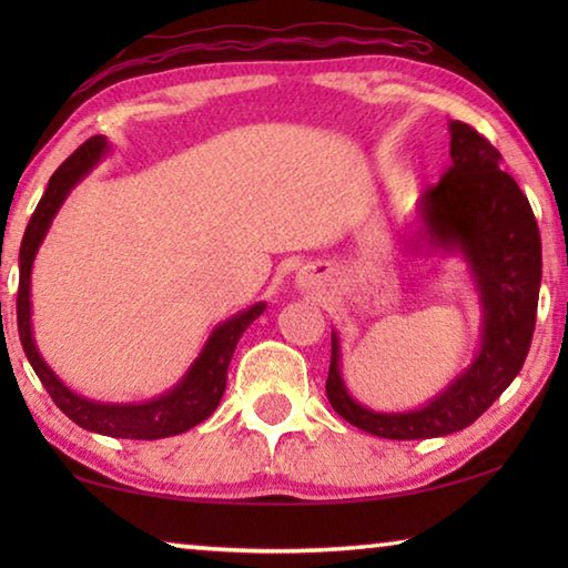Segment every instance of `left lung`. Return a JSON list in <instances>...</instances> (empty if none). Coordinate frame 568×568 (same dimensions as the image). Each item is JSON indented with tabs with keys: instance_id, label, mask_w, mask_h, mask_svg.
<instances>
[{
	"instance_id": "1",
	"label": "left lung",
	"mask_w": 568,
	"mask_h": 568,
	"mask_svg": "<svg viewBox=\"0 0 568 568\" xmlns=\"http://www.w3.org/2000/svg\"><path fill=\"white\" fill-rule=\"evenodd\" d=\"M450 168L423 192L418 240L460 253L484 305V333L470 368L408 413H378L351 398L333 333L325 393L333 410L378 438L413 440L466 428L511 386L531 348L541 287V235L521 187L501 170L498 152L466 122H450Z\"/></svg>"
}]
</instances>
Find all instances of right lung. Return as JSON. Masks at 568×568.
Instances as JSON below:
<instances>
[{
    "mask_svg": "<svg viewBox=\"0 0 568 568\" xmlns=\"http://www.w3.org/2000/svg\"><path fill=\"white\" fill-rule=\"evenodd\" d=\"M108 152V140L102 134H94L84 145L77 148L60 168L54 170L47 185L44 195L37 205L30 225L24 230L22 247H19V291H17V331L27 361L42 381V386L50 393L67 418H72L77 426L92 430V434L112 436V438H134V440H155L185 434L192 426L203 423L210 413L217 408L220 398L225 393L227 365L233 358L240 335L247 331L257 315L265 311V303L250 305L247 311L233 315V318L217 325L210 335L203 353L197 355L190 371L182 376L175 388H170L165 396L152 398L148 403H128V406H114V403H98L90 398L77 396L64 383L54 376V371L42 361L32 338V303H30V277L37 250H40L47 230L52 225V217L62 207L64 197L88 172L98 165L100 158Z\"/></svg>",
    "mask_w": 568,
    "mask_h": 568,
    "instance_id": "right-lung-1",
    "label": "right lung"
}]
</instances>
